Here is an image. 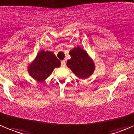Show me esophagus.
Wrapping results in <instances>:
<instances>
[{
	"mask_svg": "<svg viewBox=\"0 0 134 134\" xmlns=\"http://www.w3.org/2000/svg\"><path fill=\"white\" fill-rule=\"evenodd\" d=\"M61 67H65L66 65V61H65V60H63V61H61Z\"/></svg>",
	"mask_w": 134,
	"mask_h": 134,
	"instance_id": "1",
	"label": "esophagus"
}]
</instances>
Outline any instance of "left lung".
Listing matches in <instances>:
<instances>
[{
    "label": "left lung",
    "mask_w": 134,
    "mask_h": 134,
    "mask_svg": "<svg viewBox=\"0 0 134 134\" xmlns=\"http://www.w3.org/2000/svg\"><path fill=\"white\" fill-rule=\"evenodd\" d=\"M71 59L67 60V65L79 79H87L93 73L94 64L88 54L81 47H77L69 52Z\"/></svg>",
    "instance_id": "1"
}]
</instances>
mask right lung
I'll return each instance as SVG.
<instances>
[{
	"label": "right lung",
	"mask_w": 134,
	"mask_h": 134,
	"mask_svg": "<svg viewBox=\"0 0 134 134\" xmlns=\"http://www.w3.org/2000/svg\"><path fill=\"white\" fill-rule=\"evenodd\" d=\"M61 62L53 52L41 51L34 61L28 67V72L32 78L38 81H44L52 73L55 67H59Z\"/></svg>",
	"instance_id": "right-lung-1"
}]
</instances>
